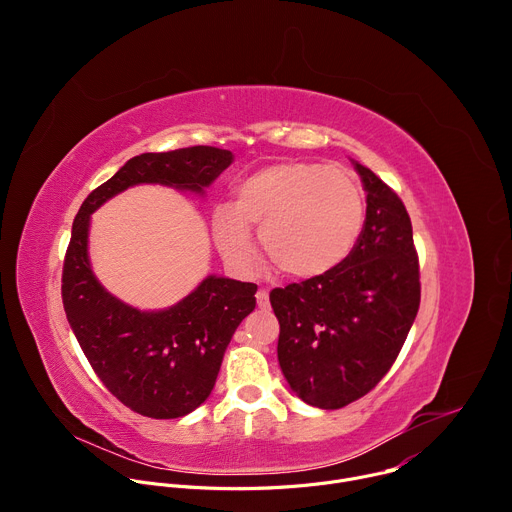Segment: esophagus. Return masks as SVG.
<instances>
[{"label": "esophagus", "instance_id": "obj_1", "mask_svg": "<svg viewBox=\"0 0 512 512\" xmlns=\"http://www.w3.org/2000/svg\"><path fill=\"white\" fill-rule=\"evenodd\" d=\"M257 306H259V308H267V306H269V294H267L265 287H261V289L257 291Z\"/></svg>", "mask_w": 512, "mask_h": 512}]
</instances>
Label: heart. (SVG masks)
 Masks as SVG:
<instances>
[{"mask_svg":"<svg viewBox=\"0 0 512 512\" xmlns=\"http://www.w3.org/2000/svg\"><path fill=\"white\" fill-rule=\"evenodd\" d=\"M367 200L358 178L340 166L289 160L265 166L233 188V202L212 212L221 253L253 267L251 229L279 271L314 277L336 267L360 239Z\"/></svg>","mask_w":512,"mask_h":512,"instance_id":"heart-1","label":"heart"}]
</instances>
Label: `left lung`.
Returning <instances> with one entry per match:
<instances>
[{"label": "left lung", "mask_w": 512, "mask_h": 512, "mask_svg": "<svg viewBox=\"0 0 512 512\" xmlns=\"http://www.w3.org/2000/svg\"><path fill=\"white\" fill-rule=\"evenodd\" d=\"M367 218L344 261L269 294L279 320L277 358L296 395L340 409L377 387L399 356L419 310V259L403 200L354 162Z\"/></svg>", "instance_id": "1"}]
</instances>
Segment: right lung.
Instances as JSON below:
<instances>
[{
    "instance_id": "1",
    "label": "right lung",
    "mask_w": 512,
    "mask_h": 512,
    "mask_svg": "<svg viewBox=\"0 0 512 512\" xmlns=\"http://www.w3.org/2000/svg\"><path fill=\"white\" fill-rule=\"evenodd\" d=\"M231 162L229 150L212 145L135 156L85 198L72 223L62 267L68 324L109 393L139 415L176 419L206 401L237 326L255 310L257 285L208 275L176 306L139 312L95 279L87 251L89 218L135 184L202 194Z\"/></svg>"
}]
</instances>
